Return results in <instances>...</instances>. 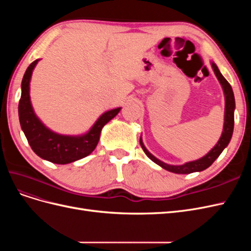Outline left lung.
Listing matches in <instances>:
<instances>
[{"mask_svg":"<svg viewBox=\"0 0 251 251\" xmlns=\"http://www.w3.org/2000/svg\"><path fill=\"white\" fill-rule=\"evenodd\" d=\"M211 66H212V69H214V71H215L217 78L219 79L220 83L222 85L224 95H225V118H224V127H223V133L221 135V138L219 139L218 143L214 147V149L209 151L208 154L198 159V160L187 162V163L182 164V165H170V164H166V163L160 161L159 159H157L156 157L151 155L150 151L146 149V147L143 146L142 140L140 138V146H141L144 153H146V155L151 159V161H154L158 165H160L161 168H163L166 171L172 172V173H176V174H191L194 172H201V171L206 170L212 163H214V161L220 156V154L222 153L223 150L227 146H228V143L231 139L232 132H233V125H234L233 112H234V107H235L232 88L229 85V82L227 81L223 75L221 74V72L219 71L218 67L214 63H211Z\"/></svg>","mask_w":251,"mask_h":251,"instance_id":"1","label":"left lung"}]
</instances>
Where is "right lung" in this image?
<instances>
[{
	"instance_id": "add662e5",
	"label": "right lung",
	"mask_w": 251,
	"mask_h": 251,
	"mask_svg": "<svg viewBox=\"0 0 251 251\" xmlns=\"http://www.w3.org/2000/svg\"><path fill=\"white\" fill-rule=\"evenodd\" d=\"M39 59L29 65L22 80L19 118L22 130L34 153L52 163L67 164L90 155L96 148L101 128L115 117L120 108L103 113L91 130L82 136H64L53 133L35 116L29 96V82Z\"/></svg>"
}]
</instances>
